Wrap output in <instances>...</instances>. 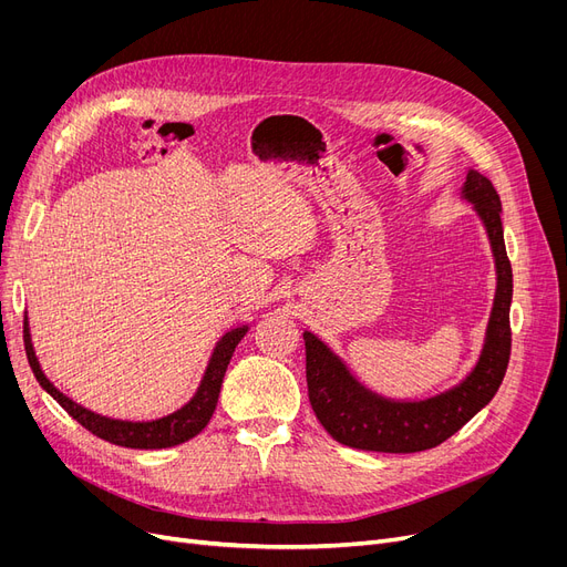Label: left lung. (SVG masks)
Returning <instances> with one entry per match:
<instances>
[{"label": "left lung", "instance_id": "1", "mask_svg": "<svg viewBox=\"0 0 567 567\" xmlns=\"http://www.w3.org/2000/svg\"><path fill=\"white\" fill-rule=\"evenodd\" d=\"M460 197L481 218L494 257L496 289L478 361L451 389L421 400H395L351 372L340 355L312 331L306 340L308 395L317 421L336 441L359 451L419 453L434 449L489 404L511 361L513 268L505 252L501 199L487 176L466 169Z\"/></svg>", "mask_w": 567, "mask_h": 567}]
</instances>
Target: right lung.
Segmentation results:
<instances>
[{"label": "right lung", "instance_id": "right-lung-1", "mask_svg": "<svg viewBox=\"0 0 567 567\" xmlns=\"http://www.w3.org/2000/svg\"><path fill=\"white\" fill-rule=\"evenodd\" d=\"M248 329H250L248 323H241V326H234V329L225 331L220 336V340L216 342L212 355H208V363L204 368L202 381L197 385V391L193 393V398L186 404L178 406L176 411L161 415V419H154V421L110 419V415L86 409L59 391L56 385L45 377V372L39 363L27 315H24V351H27V361H29V365H32L37 381L41 383V389L48 395H52L59 404H62L82 427H86L89 432L110 441V443L124 445V449L156 451V449H172V445L184 443V441L193 439L195 434H199L208 425V421H212V415L216 411V404H218L223 377L229 365L231 353H234L236 344L241 342V338L248 333Z\"/></svg>", "mask_w": 567, "mask_h": 567}]
</instances>
